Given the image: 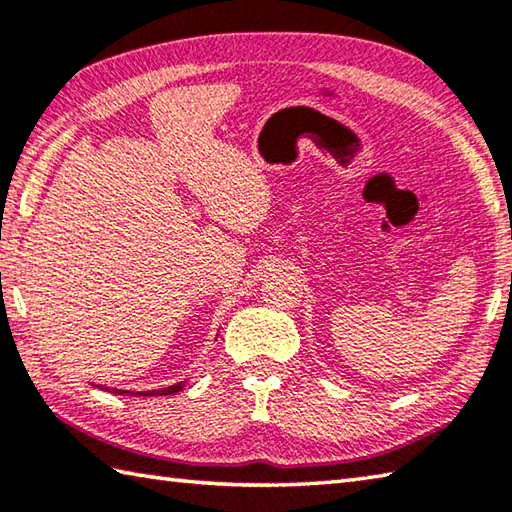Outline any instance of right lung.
Instances as JSON below:
<instances>
[{"mask_svg":"<svg viewBox=\"0 0 512 512\" xmlns=\"http://www.w3.org/2000/svg\"><path fill=\"white\" fill-rule=\"evenodd\" d=\"M186 386V382H179V384H173V386H168V388H159V390H144V393H137V395H144V397H157V395H175V393H179V390H182ZM108 390V388H106ZM113 393H117V395H122V393H128V390H117V388H113Z\"/></svg>","mask_w":512,"mask_h":512,"instance_id":"add662e5","label":"right lung"}]
</instances>
